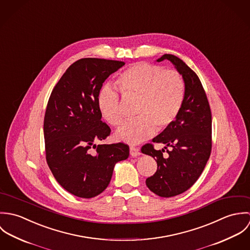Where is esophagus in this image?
Wrapping results in <instances>:
<instances>
[{"label": "esophagus", "mask_w": 250, "mask_h": 250, "mask_svg": "<svg viewBox=\"0 0 250 250\" xmlns=\"http://www.w3.org/2000/svg\"><path fill=\"white\" fill-rule=\"evenodd\" d=\"M130 155L132 157H137V156H140L141 155V152H140V149L137 148V147H130Z\"/></svg>", "instance_id": "esophagus-1"}]
</instances>
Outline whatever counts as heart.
I'll return each instance as SVG.
<instances>
[{"mask_svg":"<svg viewBox=\"0 0 250 250\" xmlns=\"http://www.w3.org/2000/svg\"><path fill=\"white\" fill-rule=\"evenodd\" d=\"M116 84L125 98H136L134 120L124 123L115 133L116 140L139 144L151 138L156 130L162 132L175 121L185 98V83L173 69L139 62L121 72ZM97 107L102 117L111 126H118L124 111L117 92L109 85L97 95Z\"/></svg>","mask_w":250,"mask_h":250,"instance_id":"b5f03b06","label":"heart"}]
</instances>
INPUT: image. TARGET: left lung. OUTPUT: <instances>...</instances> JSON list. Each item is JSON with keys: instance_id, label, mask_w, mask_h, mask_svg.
I'll list each match as a JSON object with an SVG mask.
<instances>
[{"instance_id": "left-lung-1", "label": "left lung", "mask_w": 250, "mask_h": 250, "mask_svg": "<svg viewBox=\"0 0 250 250\" xmlns=\"http://www.w3.org/2000/svg\"><path fill=\"white\" fill-rule=\"evenodd\" d=\"M164 60L171 62L183 77L184 103L172 125L152 140L172 149L167 150L168 157H163L164 149L156 150L151 143L144 144L142 152L158 166L155 174L146 179L148 188L161 197H172L188 190L204 170L212 150V113L195 72L176 56L166 54L157 62Z\"/></svg>"}]
</instances>
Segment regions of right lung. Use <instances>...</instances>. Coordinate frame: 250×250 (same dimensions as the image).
Returning <instances> with one entry per match:
<instances>
[{
    "mask_svg": "<svg viewBox=\"0 0 250 250\" xmlns=\"http://www.w3.org/2000/svg\"><path fill=\"white\" fill-rule=\"evenodd\" d=\"M124 64L81 59L67 68L49 98L43 126L46 161L59 184L78 197L103 192L115 164L129 157L125 143L95 144L110 134L97 107L98 92L107 77Z\"/></svg>",
    "mask_w": 250,
    "mask_h": 250,
    "instance_id": "1",
    "label": "right lung"
}]
</instances>
